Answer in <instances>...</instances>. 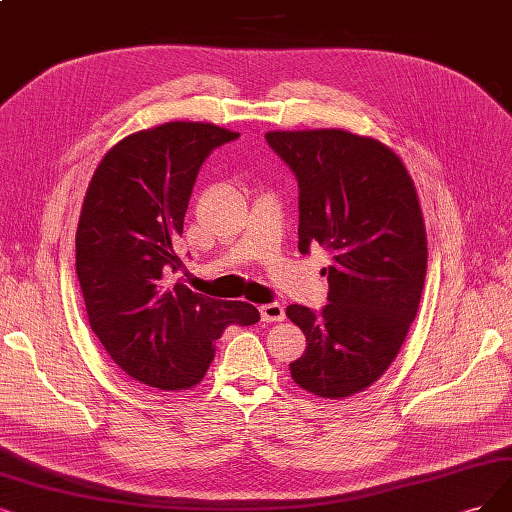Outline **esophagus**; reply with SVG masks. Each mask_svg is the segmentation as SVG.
Segmentation results:
<instances>
[{"mask_svg": "<svg viewBox=\"0 0 512 512\" xmlns=\"http://www.w3.org/2000/svg\"><path fill=\"white\" fill-rule=\"evenodd\" d=\"M259 312H261L263 323H280V320H285V306L278 304V301L261 306Z\"/></svg>", "mask_w": 512, "mask_h": 512, "instance_id": "34e87169", "label": "esophagus"}]
</instances>
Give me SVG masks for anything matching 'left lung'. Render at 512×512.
Masks as SVG:
<instances>
[{"mask_svg": "<svg viewBox=\"0 0 512 512\" xmlns=\"http://www.w3.org/2000/svg\"><path fill=\"white\" fill-rule=\"evenodd\" d=\"M268 145L299 185V251L320 244L329 304L289 306L306 335L291 377L323 399L369 388L399 354L426 278V227L415 185L384 143L348 130H274Z\"/></svg>", "mask_w": 512, "mask_h": 512, "instance_id": "8db88e82", "label": "left lung"}]
</instances>
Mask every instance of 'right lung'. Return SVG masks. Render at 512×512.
Masks as SVG:
<instances>
[{"mask_svg":"<svg viewBox=\"0 0 512 512\" xmlns=\"http://www.w3.org/2000/svg\"><path fill=\"white\" fill-rule=\"evenodd\" d=\"M238 132L168 122L113 145L94 170L75 234L88 323L132 380L158 390L196 386L230 325H255L246 301L204 297L173 282L175 240L202 162Z\"/></svg>","mask_w":512,"mask_h":512,"instance_id":"add662e5","label":"right lung"}]
</instances>
